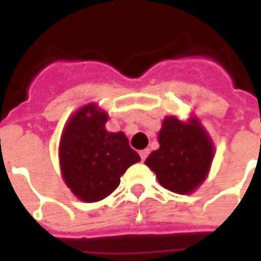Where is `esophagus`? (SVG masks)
<instances>
[{
	"instance_id": "obj_1",
	"label": "esophagus",
	"mask_w": 261,
	"mask_h": 261,
	"mask_svg": "<svg viewBox=\"0 0 261 261\" xmlns=\"http://www.w3.org/2000/svg\"><path fill=\"white\" fill-rule=\"evenodd\" d=\"M148 155H149V149L140 150V156H141V159H142V160H145L146 156H148Z\"/></svg>"
}]
</instances>
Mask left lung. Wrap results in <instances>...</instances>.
<instances>
[{
  "instance_id": "8db88e82",
  "label": "left lung",
  "mask_w": 261,
  "mask_h": 261,
  "mask_svg": "<svg viewBox=\"0 0 261 261\" xmlns=\"http://www.w3.org/2000/svg\"><path fill=\"white\" fill-rule=\"evenodd\" d=\"M159 149L145 165L156 174L159 184L175 194H192L209 175L214 144L196 116L187 121L166 116L158 134Z\"/></svg>"
}]
</instances>
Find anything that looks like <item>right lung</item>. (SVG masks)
I'll return each instance as SVG.
<instances>
[{
	"instance_id": "1",
	"label": "right lung",
	"mask_w": 261,
	"mask_h": 261,
	"mask_svg": "<svg viewBox=\"0 0 261 261\" xmlns=\"http://www.w3.org/2000/svg\"><path fill=\"white\" fill-rule=\"evenodd\" d=\"M108 119L96 103H87L67 119L59 141L62 178L86 203L109 196L125 170L141 160L123 131L106 130Z\"/></svg>"
}]
</instances>
